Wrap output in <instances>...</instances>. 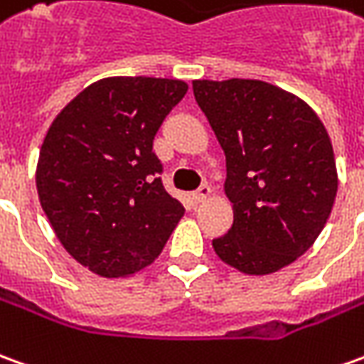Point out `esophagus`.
I'll list each match as a JSON object with an SVG mask.
<instances>
[{
    "label": "esophagus",
    "mask_w": 364,
    "mask_h": 364,
    "mask_svg": "<svg viewBox=\"0 0 364 364\" xmlns=\"http://www.w3.org/2000/svg\"><path fill=\"white\" fill-rule=\"evenodd\" d=\"M210 193H213V191H210V187H208V185H200L199 189L193 193V200H195L197 205H199V203H205V200L210 197Z\"/></svg>",
    "instance_id": "esophagus-1"
}]
</instances>
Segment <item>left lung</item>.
Listing matches in <instances>:
<instances>
[{"label":"left lung","mask_w":364,"mask_h":364,"mask_svg":"<svg viewBox=\"0 0 364 364\" xmlns=\"http://www.w3.org/2000/svg\"><path fill=\"white\" fill-rule=\"evenodd\" d=\"M193 94L226 157L232 226L213 240L248 276L296 262L323 230L337 167L323 122L296 94L264 80H193Z\"/></svg>","instance_id":"left-lung-1"}]
</instances>
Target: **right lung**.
I'll list each match as a JSON object with an SVG mask.
<instances>
[{"mask_svg": "<svg viewBox=\"0 0 364 364\" xmlns=\"http://www.w3.org/2000/svg\"><path fill=\"white\" fill-rule=\"evenodd\" d=\"M187 88L151 76L96 80L45 136L35 173L41 207L65 250L102 278L149 266L185 213L157 177L151 147Z\"/></svg>", "mask_w": 364, "mask_h": 364, "instance_id": "right-lung-1", "label": "right lung"}]
</instances>
